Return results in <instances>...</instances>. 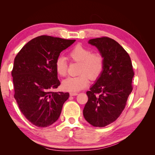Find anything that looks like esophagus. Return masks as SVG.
<instances>
[{"mask_svg":"<svg viewBox=\"0 0 155 155\" xmlns=\"http://www.w3.org/2000/svg\"><path fill=\"white\" fill-rule=\"evenodd\" d=\"M70 95L71 96H77V95H78V93H77V92H70Z\"/></svg>","mask_w":155,"mask_h":155,"instance_id":"34e87169","label":"esophagus"}]
</instances>
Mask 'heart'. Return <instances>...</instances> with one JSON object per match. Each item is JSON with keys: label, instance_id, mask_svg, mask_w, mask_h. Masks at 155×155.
I'll list each match as a JSON object with an SVG mask.
<instances>
[{"label": "heart", "instance_id": "heart-1", "mask_svg": "<svg viewBox=\"0 0 155 155\" xmlns=\"http://www.w3.org/2000/svg\"><path fill=\"white\" fill-rule=\"evenodd\" d=\"M69 58L74 61L80 63L78 77H70L64 79L63 88L67 91L76 92L87 87L89 79L95 80L100 77L104 67V60L97 53L92 51L81 45H77L70 50ZM55 70L61 76H65L67 73V63L64 58L60 57L55 62Z\"/></svg>", "mask_w": 155, "mask_h": 155}]
</instances>
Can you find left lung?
<instances>
[{"label":"left lung","mask_w":155,"mask_h":155,"mask_svg":"<svg viewBox=\"0 0 155 155\" xmlns=\"http://www.w3.org/2000/svg\"><path fill=\"white\" fill-rule=\"evenodd\" d=\"M88 43L100 51L104 67L90 91L83 116L94 127H104L118 118L125 109L133 91L134 71L130 56L118 42L107 37H99Z\"/></svg>","instance_id":"left-lung-1"}]
</instances>
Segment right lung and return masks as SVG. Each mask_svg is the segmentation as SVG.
I'll return each instance as SVG.
<instances>
[{"instance_id":"1","label":"right lung","mask_w":155,"mask_h":155,"mask_svg":"<svg viewBox=\"0 0 155 155\" xmlns=\"http://www.w3.org/2000/svg\"><path fill=\"white\" fill-rule=\"evenodd\" d=\"M75 41L39 36L23 46L14 59V97L25 118L37 127H46L55 122L68 100V92L52 91L60 85L55 62Z\"/></svg>"}]
</instances>
